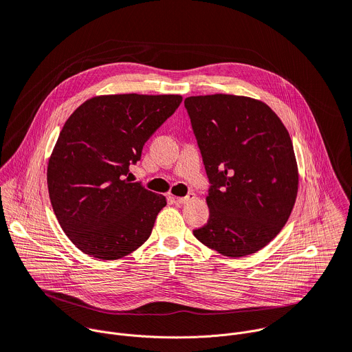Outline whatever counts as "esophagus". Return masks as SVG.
I'll list each match as a JSON object with an SVG mask.
<instances>
[{"mask_svg": "<svg viewBox=\"0 0 352 352\" xmlns=\"http://www.w3.org/2000/svg\"><path fill=\"white\" fill-rule=\"evenodd\" d=\"M177 199V202L179 204V205H188L189 202H192V200L195 199V193H188L186 196H182V197H175Z\"/></svg>", "mask_w": 352, "mask_h": 352, "instance_id": "obj_1", "label": "esophagus"}]
</instances>
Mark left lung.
<instances>
[{
  "label": "left lung",
  "mask_w": 352,
  "mask_h": 352,
  "mask_svg": "<svg viewBox=\"0 0 352 352\" xmlns=\"http://www.w3.org/2000/svg\"><path fill=\"white\" fill-rule=\"evenodd\" d=\"M209 178L210 217L193 235L230 258L258 252L284 227L298 192L288 131L258 100L210 94L185 98Z\"/></svg>",
  "instance_id": "8db88e82"
}]
</instances>
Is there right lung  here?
Masks as SVG:
<instances>
[{"instance_id":"right-lung-1","label":"right lung","mask_w":352,"mask_h":352,"mask_svg":"<svg viewBox=\"0 0 352 352\" xmlns=\"http://www.w3.org/2000/svg\"><path fill=\"white\" fill-rule=\"evenodd\" d=\"M181 102L178 94L98 96L67 120L47 185L61 228L86 255L116 261L152 234L166 197L131 182L129 167Z\"/></svg>"}]
</instances>
